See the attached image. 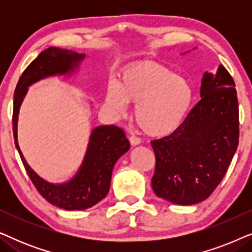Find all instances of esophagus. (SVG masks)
Wrapping results in <instances>:
<instances>
[{"mask_svg": "<svg viewBox=\"0 0 252 252\" xmlns=\"http://www.w3.org/2000/svg\"><path fill=\"white\" fill-rule=\"evenodd\" d=\"M128 139H129V142H130V144H132V146H137V144L141 143V139H140V137H137V136H135V135L129 136Z\"/></svg>", "mask_w": 252, "mask_h": 252, "instance_id": "esophagus-1", "label": "esophagus"}]
</instances>
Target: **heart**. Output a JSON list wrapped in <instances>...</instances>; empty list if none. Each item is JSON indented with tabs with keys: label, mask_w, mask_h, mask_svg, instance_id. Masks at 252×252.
<instances>
[{
	"label": "heart",
	"mask_w": 252,
	"mask_h": 252,
	"mask_svg": "<svg viewBox=\"0 0 252 252\" xmlns=\"http://www.w3.org/2000/svg\"><path fill=\"white\" fill-rule=\"evenodd\" d=\"M187 79L157 63H142L127 68L119 84H109L106 104L118 115L127 102L136 103L134 117L144 133L153 136L170 134L180 125L192 101Z\"/></svg>",
	"instance_id": "b5f03b06"
}]
</instances>
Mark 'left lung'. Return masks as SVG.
Wrapping results in <instances>:
<instances>
[{
    "instance_id": "8db88e82",
    "label": "left lung",
    "mask_w": 252,
    "mask_h": 252,
    "mask_svg": "<svg viewBox=\"0 0 252 252\" xmlns=\"http://www.w3.org/2000/svg\"><path fill=\"white\" fill-rule=\"evenodd\" d=\"M158 197L181 205L204 201L225 177L239 146V104L232 75L222 64L205 72L201 99L170 135L151 141Z\"/></svg>"
}]
</instances>
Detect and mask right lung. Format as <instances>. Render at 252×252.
Here are the masks:
<instances>
[{"label":"right lung","mask_w":252,"mask_h":252,"mask_svg":"<svg viewBox=\"0 0 252 252\" xmlns=\"http://www.w3.org/2000/svg\"><path fill=\"white\" fill-rule=\"evenodd\" d=\"M85 55L50 47L43 50L20 75L13 96V137L24 167L41 196L51 204L64 210H85L97 204L108 194L113 166L118 158L129 149L123 128L115 125L98 126L92 132L82 166L71 181L53 185L41 179L26 163L17 141V120L19 106L27 87L40 79L65 74L74 70Z\"/></svg>","instance_id":"right-lung-1"}]
</instances>
